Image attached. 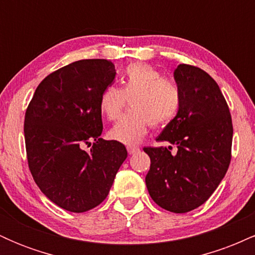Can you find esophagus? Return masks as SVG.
<instances>
[{
  "mask_svg": "<svg viewBox=\"0 0 255 255\" xmlns=\"http://www.w3.org/2000/svg\"><path fill=\"white\" fill-rule=\"evenodd\" d=\"M127 151L129 154H134L139 151V147L137 146H127Z\"/></svg>",
  "mask_w": 255,
  "mask_h": 255,
  "instance_id": "1",
  "label": "esophagus"
}]
</instances>
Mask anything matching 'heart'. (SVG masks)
Instances as JSON below:
<instances>
[{"label":"heart","mask_w":255,"mask_h":255,"mask_svg":"<svg viewBox=\"0 0 255 255\" xmlns=\"http://www.w3.org/2000/svg\"><path fill=\"white\" fill-rule=\"evenodd\" d=\"M129 99L130 109L111 127L109 136L127 145H135L147 133L150 125L158 128L176 118L182 96L175 81L146 63H131L122 72L120 87L108 86L99 96V111L105 119H118Z\"/></svg>","instance_id":"obj_1"}]
</instances>
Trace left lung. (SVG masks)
<instances>
[{
    "instance_id": "1",
    "label": "left lung",
    "mask_w": 255,
    "mask_h": 255,
    "mask_svg": "<svg viewBox=\"0 0 255 255\" xmlns=\"http://www.w3.org/2000/svg\"><path fill=\"white\" fill-rule=\"evenodd\" d=\"M174 78L182 102L157 141L177 147H144L150 156L146 187L162 209L186 213L203 205L223 180L231 160L233 122L223 93L203 69L180 64Z\"/></svg>"
}]
</instances>
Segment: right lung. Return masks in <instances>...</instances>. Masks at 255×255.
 <instances>
[{
  "label": "right lung",
  "instance_id": "right-lung-1",
  "mask_svg": "<svg viewBox=\"0 0 255 255\" xmlns=\"http://www.w3.org/2000/svg\"><path fill=\"white\" fill-rule=\"evenodd\" d=\"M115 75L108 60L73 62L44 78L26 109L28 168L44 195L67 211H89L104 201L127 158L124 144L99 137V96Z\"/></svg>",
  "mask_w": 255,
  "mask_h": 255
}]
</instances>
